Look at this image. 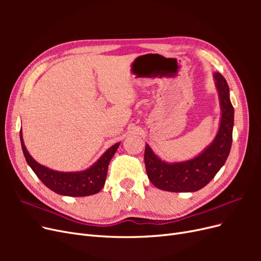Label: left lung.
<instances>
[{"instance_id": "1", "label": "left lung", "mask_w": 261, "mask_h": 261, "mask_svg": "<svg viewBox=\"0 0 261 261\" xmlns=\"http://www.w3.org/2000/svg\"><path fill=\"white\" fill-rule=\"evenodd\" d=\"M219 92L221 115L220 128L212 144L192 160L167 163L158 158L148 145L145 148V165L151 183L167 192H196L206 186L223 167L232 146L234 108L225 78L215 73Z\"/></svg>"}]
</instances>
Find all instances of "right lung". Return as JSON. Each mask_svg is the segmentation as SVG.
Returning a JSON list of instances; mask_svg holds the SVG:
<instances>
[{"mask_svg": "<svg viewBox=\"0 0 261 261\" xmlns=\"http://www.w3.org/2000/svg\"><path fill=\"white\" fill-rule=\"evenodd\" d=\"M20 143L23 155L29 167L33 169L36 175L42 183L51 191L63 196L83 197L99 193L105 186L108 167L110 160L116 152L120 143H116L102 154L100 159L92 167L82 172H58L39 164L33 156L29 154L23 145L22 135L20 130Z\"/></svg>", "mask_w": 261, "mask_h": 261, "instance_id": "right-lung-1", "label": "right lung"}]
</instances>
